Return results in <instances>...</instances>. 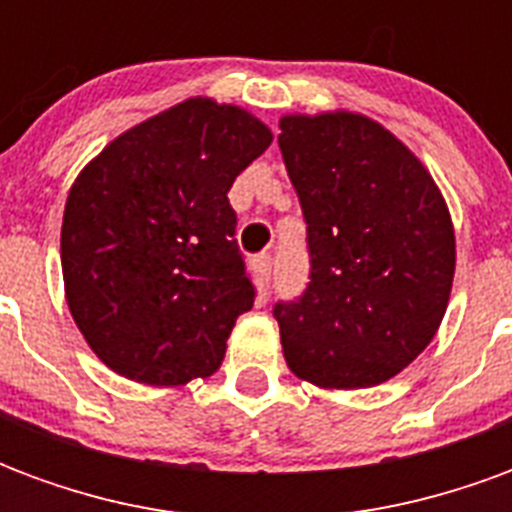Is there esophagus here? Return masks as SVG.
Wrapping results in <instances>:
<instances>
[{
  "label": "esophagus",
  "mask_w": 512,
  "mask_h": 512,
  "mask_svg": "<svg viewBox=\"0 0 512 512\" xmlns=\"http://www.w3.org/2000/svg\"><path fill=\"white\" fill-rule=\"evenodd\" d=\"M255 266H257V271H260V277L268 282V279H271V266H274V257H271V252H263V255H257Z\"/></svg>",
  "instance_id": "34e87169"
}]
</instances>
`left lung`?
<instances>
[{"instance_id":"obj_1","label":"left lung","mask_w":512,"mask_h":512,"mask_svg":"<svg viewBox=\"0 0 512 512\" xmlns=\"http://www.w3.org/2000/svg\"><path fill=\"white\" fill-rule=\"evenodd\" d=\"M279 150L307 222L310 282L274 304L288 367L329 389L376 386L439 329L455 235L436 183L362 115L285 117Z\"/></svg>"}]
</instances>
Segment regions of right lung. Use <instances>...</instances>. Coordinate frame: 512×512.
<instances>
[{
    "label": "right lung",
    "mask_w": 512,
    "mask_h": 512,
    "mask_svg": "<svg viewBox=\"0 0 512 512\" xmlns=\"http://www.w3.org/2000/svg\"><path fill=\"white\" fill-rule=\"evenodd\" d=\"M271 145L238 106L191 98L117 136L62 216L68 307L120 376L178 386L222 365L257 288L235 241L233 180Z\"/></svg>",
    "instance_id": "obj_1"
}]
</instances>
